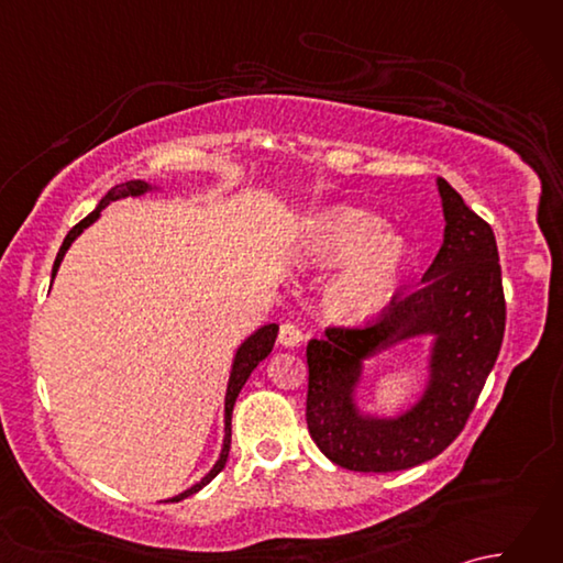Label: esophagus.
<instances>
[{
  "label": "esophagus",
  "mask_w": 563,
  "mask_h": 563,
  "mask_svg": "<svg viewBox=\"0 0 563 563\" xmlns=\"http://www.w3.org/2000/svg\"><path fill=\"white\" fill-rule=\"evenodd\" d=\"M278 341L285 345V349H292V345H297V343L302 341L300 327H295L292 321H283L280 331H278Z\"/></svg>",
  "instance_id": "34e87169"
}]
</instances>
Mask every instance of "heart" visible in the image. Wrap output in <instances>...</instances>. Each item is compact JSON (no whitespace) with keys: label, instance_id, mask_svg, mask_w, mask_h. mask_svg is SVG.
I'll list each match as a JSON object with an SVG mask.
<instances>
[{"label":"heart","instance_id":"obj_1","mask_svg":"<svg viewBox=\"0 0 563 563\" xmlns=\"http://www.w3.org/2000/svg\"><path fill=\"white\" fill-rule=\"evenodd\" d=\"M379 232L382 224L373 214L351 208L327 210L309 224V261L319 268H333L345 261L327 290L331 314L343 319L365 317L391 292L399 278L401 244Z\"/></svg>","mask_w":563,"mask_h":563}]
</instances>
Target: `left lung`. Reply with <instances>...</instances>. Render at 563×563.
<instances>
[{"label":"left lung","instance_id":"left-lung-1","mask_svg":"<svg viewBox=\"0 0 563 563\" xmlns=\"http://www.w3.org/2000/svg\"><path fill=\"white\" fill-rule=\"evenodd\" d=\"M445 239L413 290L394 292L387 312L331 324L307 343V428L327 457L351 472H401L452 445L498 357L506 297L492 224L438 178ZM416 332H435L434 379L422 404L397 422L361 419L350 404L360 357Z\"/></svg>","mask_w":563,"mask_h":563}]
</instances>
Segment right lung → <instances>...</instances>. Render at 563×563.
<instances>
[{"label":"right lung","mask_w":563,"mask_h":563,"mask_svg":"<svg viewBox=\"0 0 563 563\" xmlns=\"http://www.w3.org/2000/svg\"><path fill=\"white\" fill-rule=\"evenodd\" d=\"M145 190H147V184H145V181H128V184H121V186L111 188L109 194H106V196L101 198L99 208L93 210V212H89L87 218H84L81 222H77V224L71 227V230L67 232L63 246H59V251H57V258H55V266H53V275L57 273L59 261H63V256H65V251L69 249V244L75 242V236L84 230V227H89L93 220H97L99 212H101L106 206H109V202H113V200H118V198H125V196H140V194H145ZM275 336H278V327H275V324L261 327V329L254 333V336H251V339L242 345V349H239V353H236V357H234V367H232L230 385H227V399H224V448H222L220 460H218V464L212 466V472L206 476V479L198 482L194 488H188V492H184V494H178L176 498H172L174 504H176V500H181V498H186V496H194L196 492H200L202 486L210 484V482L214 479V476H218V474L224 470L227 454H230V442H232V409H234V401H236V397H239V391H242L244 382L249 379V375L254 373V367L263 361V357H266V355L273 351Z\"/></svg>","instance_id":"1"}]
</instances>
